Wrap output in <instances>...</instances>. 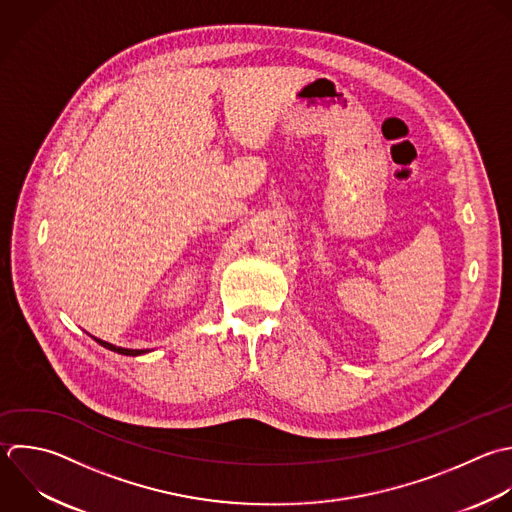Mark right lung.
Here are the masks:
<instances>
[{
  "mask_svg": "<svg viewBox=\"0 0 512 512\" xmlns=\"http://www.w3.org/2000/svg\"><path fill=\"white\" fill-rule=\"evenodd\" d=\"M98 344H102L104 348H108V350H112V352H118V354H124V356H142V354H148L150 350H134V348H122V346H116V344H110V342H106V340H100V338H96V336H92Z\"/></svg>",
  "mask_w": 512,
  "mask_h": 512,
  "instance_id": "right-lung-1",
  "label": "right lung"
}]
</instances>
